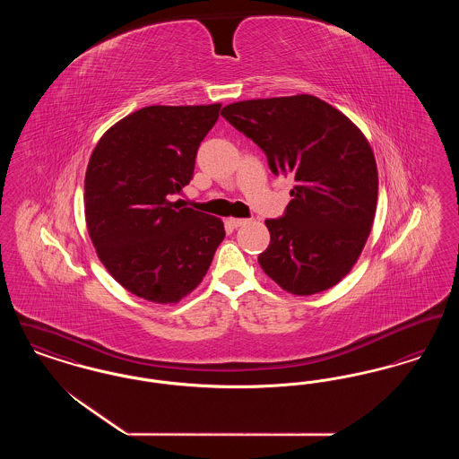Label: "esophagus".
Segmentation results:
<instances>
[{"label":"esophagus","mask_w":459,"mask_h":459,"mask_svg":"<svg viewBox=\"0 0 459 459\" xmlns=\"http://www.w3.org/2000/svg\"><path fill=\"white\" fill-rule=\"evenodd\" d=\"M249 221V219H229L227 220V223L230 225V227H234V229H238L240 225H246Z\"/></svg>","instance_id":"esophagus-1"}]
</instances>
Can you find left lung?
<instances>
[{
  "mask_svg": "<svg viewBox=\"0 0 459 459\" xmlns=\"http://www.w3.org/2000/svg\"><path fill=\"white\" fill-rule=\"evenodd\" d=\"M221 117L262 148L273 174L296 180L284 215L268 219L263 272L290 294L330 289L368 239L378 175L370 144L339 109L298 94L227 105Z\"/></svg>",
  "mask_w": 459,
  "mask_h": 459,
  "instance_id": "obj_1",
  "label": "left lung"
}]
</instances>
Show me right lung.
Here are the masks:
<instances>
[{"label": "right lung", "instance_id": "right-lung-1", "mask_svg": "<svg viewBox=\"0 0 459 459\" xmlns=\"http://www.w3.org/2000/svg\"><path fill=\"white\" fill-rule=\"evenodd\" d=\"M220 105L146 107L115 124L96 144L84 180L89 236L111 277L129 292L177 303L206 275L221 220L180 208L197 148Z\"/></svg>", "mask_w": 459, "mask_h": 459}]
</instances>
